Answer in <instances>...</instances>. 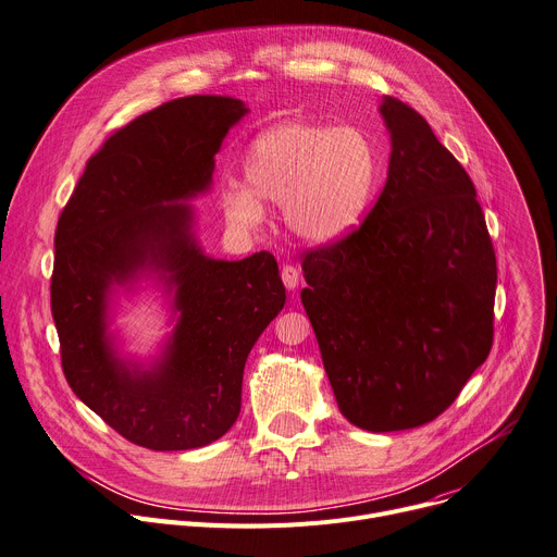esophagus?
<instances>
[{"instance_id":"esophagus-1","label":"esophagus","mask_w":557,"mask_h":557,"mask_svg":"<svg viewBox=\"0 0 557 557\" xmlns=\"http://www.w3.org/2000/svg\"><path fill=\"white\" fill-rule=\"evenodd\" d=\"M281 278H283V283H285L287 289H296V287H298V281H301V270H298L296 265H283Z\"/></svg>"}]
</instances>
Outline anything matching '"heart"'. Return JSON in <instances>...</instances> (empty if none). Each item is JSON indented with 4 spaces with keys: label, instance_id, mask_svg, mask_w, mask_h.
Here are the masks:
<instances>
[{
    "label": "heart",
    "instance_id": "obj_1",
    "mask_svg": "<svg viewBox=\"0 0 557 557\" xmlns=\"http://www.w3.org/2000/svg\"><path fill=\"white\" fill-rule=\"evenodd\" d=\"M245 176L249 188L230 183L221 198L232 223L256 227L265 216L263 202L285 205L294 234L332 243L363 221L379 156L359 126L285 122L251 143Z\"/></svg>",
    "mask_w": 557,
    "mask_h": 557
}]
</instances>
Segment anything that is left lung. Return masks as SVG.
I'll list each match as a JSON object with an SVG mask.
<instances>
[{
	"mask_svg": "<svg viewBox=\"0 0 557 557\" xmlns=\"http://www.w3.org/2000/svg\"><path fill=\"white\" fill-rule=\"evenodd\" d=\"M388 178L348 236L304 253L301 301L341 414L372 433L437 419L493 346L497 261L473 181L386 96Z\"/></svg>",
	"mask_w": 557,
	"mask_h": 557,
	"instance_id": "left-lung-1",
	"label": "left lung"
}]
</instances>
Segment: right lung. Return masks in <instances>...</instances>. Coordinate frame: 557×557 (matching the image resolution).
<instances>
[{
	"mask_svg": "<svg viewBox=\"0 0 557 557\" xmlns=\"http://www.w3.org/2000/svg\"><path fill=\"white\" fill-rule=\"evenodd\" d=\"M245 113L234 98L189 96L132 120L87 160L55 227L51 312L64 376L117 435L149 450L200 448L230 431L247 355L285 306L270 251L207 259L181 202L209 187L213 156ZM140 269L163 274L182 312L147 373L122 364L103 336L110 283Z\"/></svg>",
	"mask_w": 557,
	"mask_h": 557,
	"instance_id": "right-lung-1",
	"label": "right lung"
}]
</instances>
